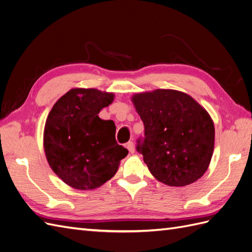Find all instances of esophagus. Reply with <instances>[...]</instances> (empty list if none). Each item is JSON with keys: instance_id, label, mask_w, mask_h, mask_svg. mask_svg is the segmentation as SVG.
I'll use <instances>...</instances> for the list:
<instances>
[{"instance_id": "obj_1", "label": "esophagus", "mask_w": 252, "mask_h": 252, "mask_svg": "<svg viewBox=\"0 0 252 252\" xmlns=\"http://www.w3.org/2000/svg\"><path fill=\"white\" fill-rule=\"evenodd\" d=\"M126 147H127V149L129 150V152H130V154H133V152H134V144H133L132 141L128 142V143L126 144Z\"/></svg>"}]
</instances>
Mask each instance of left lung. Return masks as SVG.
Segmentation results:
<instances>
[{
	"mask_svg": "<svg viewBox=\"0 0 252 252\" xmlns=\"http://www.w3.org/2000/svg\"><path fill=\"white\" fill-rule=\"evenodd\" d=\"M144 124L136 150L154 177L168 186H186L207 170L215 126L202 106L181 91L158 89L132 97Z\"/></svg>",
	"mask_w": 252,
	"mask_h": 252,
	"instance_id": "1",
	"label": "left lung"
}]
</instances>
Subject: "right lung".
<instances>
[{
    "label": "right lung",
    "mask_w": 252,
    "mask_h": 252,
    "mask_svg": "<svg viewBox=\"0 0 252 252\" xmlns=\"http://www.w3.org/2000/svg\"><path fill=\"white\" fill-rule=\"evenodd\" d=\"M113 94L96 89L75 88L53 105L45 124L44 149L47 161L69 186L88 190L100 187L118 171L128 150L116 140L113 121L98 112Z\"/></svg>",
    "instance_id": "1"
}]
</instances>
